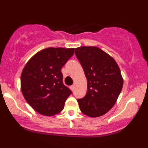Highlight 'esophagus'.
<instances>
[{"instance_id":"34e87169","label":"esophagus","mask_w":148,"mask_h":148,"mask_svg":"<svg viewBox=\"0 0 148 148\" xmlns=\"http://www.w3.org/2000/svg\"><path fill=\"white\" fill-rule=\"evenodd\" d=\"M74 87H75V85H72V86H71V89L72 90V91L74 89Z\"/></svg>"}]
</instances>
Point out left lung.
<instances>
[{"instance_id": "1", "label": "left lung", "mask_w": 148, "mask_h": 148, "mask_svg": "<svg viewBox=\"0 0 148 148\" xmlns=\"http://www.w3.org/2000/svg\"><path fill=\"white\" fill-rule=\"evenodd\" d=\"M87 79L86 96L77 99L81 111L90 117H99L113 108L121 94L123 79L114 59L96 47L76 48Z\"/></svg>"}]
</instances>
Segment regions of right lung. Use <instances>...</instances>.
<instances>
[{
  "instance_id": "1",
  "label": "right lung",
  "mask_w": 148,
  "mask_h": 148,
  "mask_svg": "<svg viewBox=\"0 0 148 148\" xmlns=\"http://www.w3.org/2000/svg\"><path fill=\"white\" fill-rule=\"evenodd\" d=\"M74 54V48L49 47L36 53L21 74V91L35 111L51 116L63 110L71 90L63 84L62 66Z\"/></svg>"
}]
</instances>
